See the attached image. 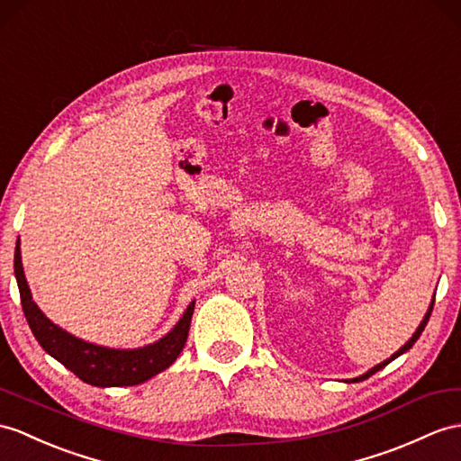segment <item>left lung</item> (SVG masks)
<instances>
[{"label": "left lung", "mask_w": 461, "mask_h": 461, "mask_svg": "<svg viewBox=\"0 0 461 461\" xmlns=\"http://www.w3.org/2000/svg\"><path fill=\"white\" fill-rule=\"evenodd\" d=\"M434 297H436V294H434ZM434 297H432V301H430V307H429V311H426V315H424V319L420 321V324H419V329L417 330H414V334L411 336V339L405 342V344H402L401 348H399V350L395 352V354H393L391 357H387V360L385 362H381V364H377V366H374L372 369H367V372L364 374V375H360V377H354V379H346V384H356V381H364V379H367L369 375H374L375 372H379V369H384L389 362H393V360H395V357H399L401 354H405V352H409L411 350V348H412V344L414 342H417L419 340V336L422 334V330H424V327H426V322H429V319H430V312H432V307H434Z\"/></svg>", "instance_id": "1"}]
</instances>
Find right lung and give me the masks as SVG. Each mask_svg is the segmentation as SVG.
<instances>
[{"instance_id":"right-lung-1","label":"right lung","mask_w":461,"mask_h":461,"mask_svg":"<svg viewBox=\"0 0 461 461\" xmlns=\"http://www.w3.org/2000/svg\"><path fill=\"white\" fill-rule=\"evenodd\" d=\"M15 279L23 305L25 319L35 334V339L42 346V350L50 354L54 360L70 369L74 375L95 387H127L139 385L154 377L156 374L170 367L179 352L184 350L189 324L195 309V301H192L184 311L174 329L164 334L160 340L146 344L140 348H107L94 342H86L68 330L54 324L39 305L32 301L31 289L27 285V277L21 264V246L17 240L15 246Z\"/></svg>"}]
</instances>
